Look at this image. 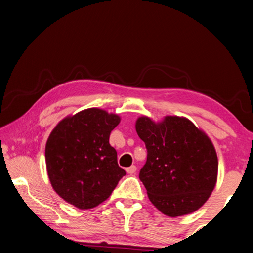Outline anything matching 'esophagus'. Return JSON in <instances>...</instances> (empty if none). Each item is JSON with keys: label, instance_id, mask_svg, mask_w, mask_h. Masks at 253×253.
I'll use <instances>...</instances> for the list:
<instances>
[{"label": "esophagus", "instance_id": "1", "mask_svg": "<svg viewBox=\"0 0 253 253\" xmlns=\"http://www.w3.org/2000/svg\"><path fill=\"white\" fill-rule=\"evenodd\" d=\"M126 170V172H127V173H129V174H133V173H135V172H136V170H137V167H136L135 165H132L131 167H127Z\"/></svg>", "mask_w": 253, "mask_h": 253}]
</instances>
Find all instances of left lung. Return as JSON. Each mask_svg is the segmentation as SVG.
I'll return each mask as SVG.
<instances>
[{"label":"left lung","mask_w":253,"mask_h":253,"mask_svg":"<svg viewBox=\"0 0 253 253\" xmlns=\"http://www.w3.org/2000/svg\"><path fill=\"white\" fill-rule=\"evenodd\" d=\"M135 127L148 152L139 179L154 207L170 217L201 208L218 172L217 154L207 134L177 116H166L158 124L142 116Z\"/></svg>","instance_id":"left-lung-1"}]
</instances>
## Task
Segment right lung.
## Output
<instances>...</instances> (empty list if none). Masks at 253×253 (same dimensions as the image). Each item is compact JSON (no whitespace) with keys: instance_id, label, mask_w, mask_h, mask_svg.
<instances>
[{"instance_id":"1","label":"right lung","mask_w":253,"mask_h":253,"mask_svg":"<svg viewBox=\"0 0 253 253\" xmlns=\"http://www.w3.org/2000/svg\"><path fill=\"white\" fill-rule=\"evenodd\" d=\"M120 117L100 108L68 116L54 127L45 145L53 189L81 210L105 201L126 171L118 166L110 135Z\"/></svg>"}]
</instances>
